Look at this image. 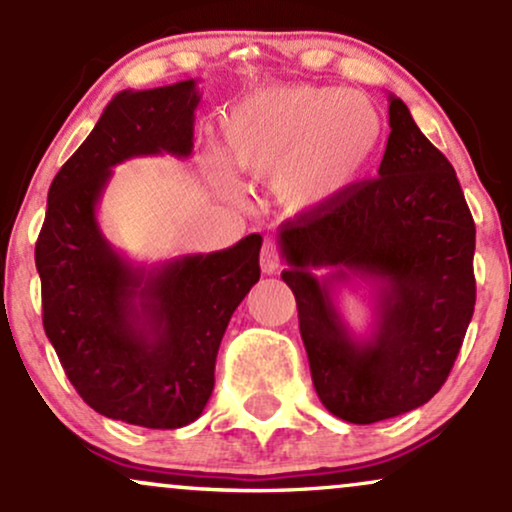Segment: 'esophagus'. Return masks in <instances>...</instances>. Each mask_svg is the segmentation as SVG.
Masks as SVG:
<instances>
[{"label": "esophagus", "instance_id": "obj_1", "mask_svg": "<svg viewBox=\"0 0 512 512\" xmlns=\"http://www.w3.org/2000/svg\"><path fill=\"white\" fill-rule=\"evenodd\" d=\"M260 267H262L264 274H276V272H279V252H276V245L269 243V240L262 245Z\"/></svg>", "mask_w": 512, "mask_h": 512}]
</instances>
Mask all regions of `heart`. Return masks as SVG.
Returning <instances> with one entry per match:
<instances>
[{"mask_svg":"<svg viewBox=\"0 0 512 512\" xmlns=\"http://www.w3.org/2000/svg\"><path fill=\"white\" fill-rule=\"evenodd\" d=\"M228 158L252 178H274L293 211L342 202L363 180L383 139L380 110L339 86H267L223 120Z\"/></svg>","mask_w":512,"mask_h":512,"instance_id":"obj_1","label":"heart"}]
</instances>
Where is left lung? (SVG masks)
<instances>
[{
	"label": "left lung",
	"mask_w": 512,
	"mask_h": 512,
	"mask_svg": "<svg viewBox=\"0 0 512 512\" xmlns=\"http://www.w3.org/2000/svg\"><path fill=\"white\" fill-rule=\"evenodd\" d=\"M477 228L450 161L390 96L378 178L279 226L310 375L327 411L375 424L426 404L448 380L477 301ZM313 268H327L317 277ZM371 286L374 327L356 338L333 296Z\"/></svg>",
	"instance_id": "obj_1"
}]
</instances>
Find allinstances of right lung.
Wrapping results in <instances>:
<instances>
[{"instance_id": "1", "label": "right lung", "mask_w": 512, "mask_h": 512, "mask_svg": "<svg viewBox=\"0 0 512 512\" xmlns=\"http://www.w3.org/2000/svg\"><path fill=\"white\" fill-rule=\"evenodd\" d=\"M199 98L195 79L117 93L52 180L35 243L43 327L69 383L98 414L144 428L199 419L228 320L260 281V233L146 267L98 226L117 163L192 154Z\"/></svg>"}]
</instances>
